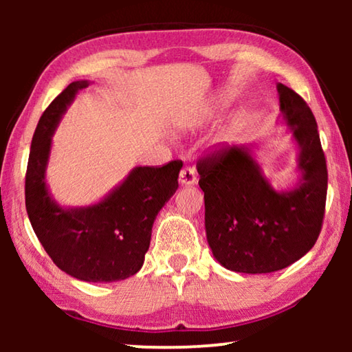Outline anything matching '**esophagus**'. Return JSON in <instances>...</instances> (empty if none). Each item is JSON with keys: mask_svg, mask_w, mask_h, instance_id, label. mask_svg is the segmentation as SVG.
Here are the masks:
<instances>
[{"mask_svg": "<svg viewBox=\"0 0 352 352\" xmlns=\"http://www.w3.org/2000/svg\"><path fill=\"white\" fill-rule=\"evenodd\" d=\"M197 182V175H195L194 168H183L180 172V184L183 186H192Z\"/></svg>", "mask_w": 352, "mask_h": 352, "instance_id": "esophagus-1", "label": "esophagus"}]
</instances>
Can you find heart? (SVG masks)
I'll list each match as a JSON object with an SVG mask.
<instances>
[{
  "instance_id": "obj_1",
  "label": "heart",
  "mask_w": 352,
  "mask_h": 352,
  "mask_svg": "<svg viewBox=\"0 0 352 352\" xmlns=\"http://www.w3.org/2000/svg\"><path fill=\"white\" fill-rule=\"evenodd\" d=\"M230 99H231V96H230L228 93H225V91L217 93L216 96H214V99L211 100L210 110H208V111L211 113V111H216V110L223 109V107L228 105ZM200 119H201V116L188 119V121L183 122V127H189L190 124H192V122L195 124L197 121H200ZM245 122H247V113H245V111L237 113V115H234L233 118H231V121L228 122V126H226L225 132H223V138H225V140H233L234 136H236L237 133H239L241 130L243 129V126H245Z\"/></svg>"
}]
</instances>
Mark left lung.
Wrapping results in <instances>:
<instances>
[{"label": "left lung", "instance_id": "8db88e82", "mask_svg": "<svg viewBox=\"0 0 352 352\" xmlns=\"http://www.w3.org/2000/svg\"><path fill=\"white\" fill-rule=\"evenodd\" d=\"M276 90L281 119L298 146L294 186L273 188L254 157L256 144L226 147L197 166L212 256L239 273L294 264L315 245L323 223L327 169L317 121L300 94L283 83Z\"/></svg>", "mask_w": 352, "mask_h": 352}]
</instances>
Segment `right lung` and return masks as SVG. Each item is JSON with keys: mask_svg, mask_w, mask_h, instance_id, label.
<instances>
[{"mask_svg": "<svg viewBox=\"0 0 352 352\" xmlns=\"http://www.w3.org/2000/svg\"><path fill=\"white\" fill-rule=\"evenodd\" d=\"M88 85V80L71 82L40 118L26 170V211L58 269L80 281L113 283L133 276L144 264L153 222L178 189L183 163L136 166L96 204L58 205L46 183L52 135L76 94Z\"/></svg>", "mask_w": 352, "mask_h": 352, "instance_id": "obj_1", "label": "right lung"}]
</instances>
